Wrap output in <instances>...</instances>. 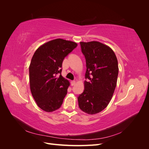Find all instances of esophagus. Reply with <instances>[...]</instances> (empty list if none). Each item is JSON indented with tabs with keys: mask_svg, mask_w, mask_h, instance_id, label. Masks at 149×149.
<instances>
[{
	"mask_svg": "<svg viewBox=\"0 0 149 149\" xmlns=\"http://www.w3.org/2000/svg\"><path fill=\"white\" fill-rule=\"evenodd\" d=\"M75 84H76V81H71V86H74Z\"/></svg>",
	"mask_w": 149,
	"mask_h": 149,
	"instance_id": "1",
	"label": "esophagus"
}]
</instances>
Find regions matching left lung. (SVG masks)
Instances as JSON below:
<instances>
[{
  "mask_svg": "<svg viewBox=\"0 0 149 149\" xmlns=\"http://www.w3.org/2000/svg\"><path fill=\"white\" fill-rule=\"evenodd\" d=\"M86 58L84 92L78 97L81 110L88 114L99 113L109 104L117 85L118 61L114 51L96 41L80 42Z\"/></svg>",
  "mask_w": 149,
  "mask_h": 149,
  "instance_id": "8db88e82",
  "label": "left lung"
}]
</instances>
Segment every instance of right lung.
<instances>
[{
	"mask_svg": "<svg viewBox=\"0 0 149 149\" xmlns=\"http://www.w3.org/2000/svg\"><path fill=\"white\" fill-rule=\"evenodd\" d=\"M77 46L74 42L57 38L42 45L34 53L29 66L30 88L43 111L53 112L61 107L70 84L61 74L62 63Z\"/></svg>",
	"mask_w": 149,
	"mask_h": 149,
	"instance_id": "right-lung-1",
	"label": "right lung"
}]
</instances>
